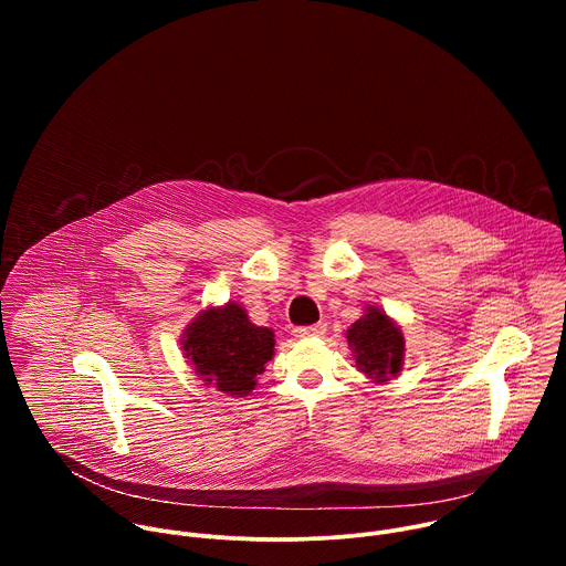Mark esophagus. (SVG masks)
<instances>
[{
  "label": "esophagus",
  "instance_id": "esophagus-1",
  "mask_svg": "<svg viewBox=\"0 0 566 566\" xmlns=\"http://www.w3.org/2000/svg\"><path fill=\"white\" fill-rule=\"evenodd\" d=\"M327 332V325L325 322H317V325H308V327H295L293 334L297 338H313V336H322Z\"/></svg>",
  "mask_w": 566,
  "mask_h": 566
}]
</instances>
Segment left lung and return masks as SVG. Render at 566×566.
<instances>
[{
  "instance_id": "obj_1",
  "label": "left lung",
  "mask_w": 566,
  "mask_h": 566,
  "mask_svg": "<svg viewBox=\"0 0 566 566\" xmlns=\"http://www.w3.org/2000/svg\"><path fill=\"white\" fill-rule=\"evenodd\" d=\"M347 340L358 371L374 382H385L389 376L400 371L402 356H406V340H402L396 322L378 306H369L367 313L354 322L347 329Z\"/></svg>"
}]
</instances>
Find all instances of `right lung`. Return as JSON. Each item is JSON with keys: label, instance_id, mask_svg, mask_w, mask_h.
Segmentation results:
<instances>
[{"label": "right lung", "instance_id": "1", "mask_svg": "<svg viewBox=\"0 0 566 566\" xmlns=\"http://www.w3.org/2000/svg\"><path fill=\"white\" fill-rule=\"evenodd\" d=\"M184 352L195 371L230 396H247L275 354V334L258 327L237 302L206 308L184 334Z\"/></svg>", "mask_w": 566, "mask_h": 566}]
</instances>
